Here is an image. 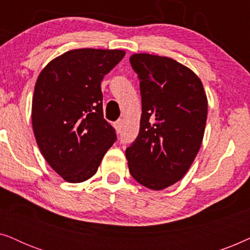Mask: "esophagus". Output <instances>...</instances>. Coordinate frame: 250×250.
<instances>
[{
	"label": "esophagus",
	"mask_w": 250,
	"mask_h": 250,
	"mask_svg": "<svg viewBox=\"0 0 250 250\" xmlns=\"http://www.w3.org/2000/svg\"><path fill=\"white\" fill-rule=\"evenodd\" d=\"M115 128L116 131H117L118 133L122 132V128H123V119H118L117 122H115Z\"/></svg>",
	"instance_id": "esophagus-1"
}]
</instances>
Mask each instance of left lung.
Listing matches in <instances>:
<instances>
[{
  "label": "left lung",
  "mask_w": 250,
  "mask_h": 250,
  "mask_svg": "<svg viewBox=\"0 0 250 250\" xmlns=\"http://www.w3.org/2000/svg\"><path fill=\"white\" fill-rule=\"evenodd\" d=\"M138 74L142 115L138 138L125 155L133 179L163 190L186 175L193 163L207 119L201 81L189 68L149 53L129 58Z\"/></svg>",
  "instance_id": "obj_1"
}]
</instances>
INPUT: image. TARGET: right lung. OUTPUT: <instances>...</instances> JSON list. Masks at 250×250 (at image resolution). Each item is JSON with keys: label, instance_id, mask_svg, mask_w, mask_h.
<instances>
[{"label": "right lung", "instance_id": "obj_1", "mask_svg": "<svg viewBox=\"0 0 250 250\" xmlns=\"http://www.w3.org/2000/svg\"><path fill=\"white\" fill-rule=\"evenodd\" d=\"M124 56L122 50H71L47 63L37 78L34 134L44 158L67 182L93 176L117 140L104 118L101 82Z\"/></svg>", "mask_w": 250, "mask_h": 250}]
</instances>
